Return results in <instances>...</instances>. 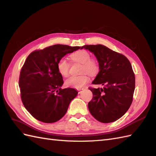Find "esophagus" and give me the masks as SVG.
Here are the masks:
<instances>
[{
  "label": "esophagus",
  "mask_w": 156,
  "mask_h": 156,
  "mask_svg": "<svg viewBox=\"0 0 156 156\" xmlns=\"http://www.w3.org/2000/svg\"><path fill=\"white\" fill-rule=\"evenodd\" d=\"M83 90V88H82V89L81 88V89H78V90H77V91H78V93H79V94H81Z\"/></svg>",
  "instance_id": "1"
}]
</instances>
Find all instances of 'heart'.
<instances>
[{"label": "heart", "mask_w": 156, "mask_h": 156, "mask_svg": "<svg viewBox=\"0 0 156 156\" xmlns=\"http://www.w3.org/2000/svg\"><path fill=\"white\" fill-rule=\"evenodd\" d=\"M70 58L73 61L82 64L81 73L87 72L90 75H96L99 71V64L98 61L90 58V54L85 49H81L75 51L70 55ZM57 69L58 73L64 77H67L69 75V64L64 58H60L57 62ZM89 77L85 73L79 75H75L66 80L65 84L67 86L76 88H81L88 83Z\"/></svg>", "instance_id": "heart-1"}]
</instances>
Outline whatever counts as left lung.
<instances>
[{
	"label": "left lung",
	"instance_id": "8db88e82",
	"mask_svg": "<svg viewBox=\"0 0 156 156\" xmlns=\"http://www.w3.org/2000/svg\"><path fill=\"white\" fill-rule=\"evenodd\" d=\"M98 61L100 72L94 84L103 88H88L93 94L88 107L90 114L99 122L110 123L119 119L129 109L135 87V74L126 56L103 45H86Z\"/></svg>",
	"mask_w": 156,
	"mask_h": 156
}]
</instances>
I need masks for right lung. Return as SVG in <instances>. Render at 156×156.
<instances>
[{"instance_id":"1","label":"right lung","mask_w":156,"mask_h":156,"mask_svg":"<svg viewBox=\"0 0 156 156\" xmlns=\"http://www.w3.org/2000/svg\"><path fill=\"white\" fill-rule=\"evenodd\" d=\"M80 48L56 44L34 51L28 56L21 69L19 86L23 105L36 120L44 123L58 121L77 96L75 89L61 88L64 81L57 62Z\"/></svg>"}]
</instances>
